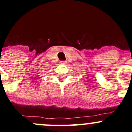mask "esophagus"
Returning a JSON list of instances; mask_svg holds the SVG:
<instances>
[{"instance_id":"1","label":"esophagus","mask_w":132,"mask_h":132,"mask_svg":"<svg viewBox=\"0 0 132 132\" xmlns=\"http://www.w3.org/2000/svg\"><path fill=\"white\" fill-rule=\"evenodd\" d=\"M61 64H66V61H61V63H60Z\"/></svg>"}]
</instances>
